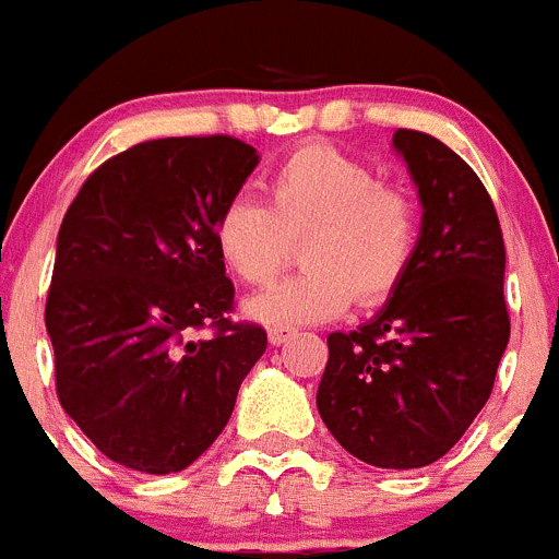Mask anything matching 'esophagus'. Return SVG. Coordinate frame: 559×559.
I'll return each instance as SVG.
<instances>
[{
	"mask_svg": "<svg viewBox=\"0 0 559 559\" xmlns=\"http://www.w3.org/2000/svg\"><path fill=\"white\" fill-rule=\"evenodd\" d=\"M294 330H288V328H274V330H269V341L271 344H274V347H283V344H288L290 338H294Z\"/></svg>",
	"mask_w": 559,
	"mask_h": 559,
	"instance_id": "1",
	"label": "esophagus"
}]
</instances>
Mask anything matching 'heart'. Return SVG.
I'll return each mask as SVG.
<instances>
[{
  "label": "heart",
  "instance_id": "1",
  "mask_svg": "<svg viewBox=\"0 0 559 559\" xmlns=\"http://www.w3.org/2000/svg\"><path fill=\"white\" fill-rule=\"evenodd\" d=\"M215 249L246 285L271 283L302 240L305 274L246 302L269 328L338 319L358 296L394 294L417 249V212L406 192L380 185L369 165L330 145H305L271 173L269 204L235 195L215 215Z\"/></svg>",
  "mask_w": 559,
  "mask_h": 559
}]
</instances>
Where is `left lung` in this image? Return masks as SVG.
Returning a JSON list of instances; mask_svg holds the SVG:
<instances>
[{"instance_id": "left-lung-1", "label": "left lung", "mask_w": 559, "mask_h": 559, "mask_svg": "<svg viewBox=\"0 0 559 559\" xmlns=\"http://www.w3.org/2000/svg\"><path fill=\"white\" fill-rule=\"evenodd\" d=\"M392 147L423 221L403 283L353 333L328 335L316 406L338 445L386 471L426 467L471 428L510 341L496 206L439 140L397 128Z\"/></svg>"}]
</instances>
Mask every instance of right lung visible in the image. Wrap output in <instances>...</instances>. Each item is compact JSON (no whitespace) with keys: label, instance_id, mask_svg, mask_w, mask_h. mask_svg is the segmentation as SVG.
Instances as JSON below:
<instances>
[{"label":"right lung","instance_id":"obj_1","mask_svg":"<svg viewBox=\"0 0 559 559\" xmlns=\"http://www.w3.org/2000/svg\"><path fill=\"white\" fill-rule=\"evenodd\" d=\"M260 156L231 136H167L103 162L58 229L47 322L63 412L111 462L153 476L218 439L265 330L226 319L235 285L215 215ZM212 340L192 342V329Z\"/></svg>","mask_w":559,"mask_h":559}]
</instances>
